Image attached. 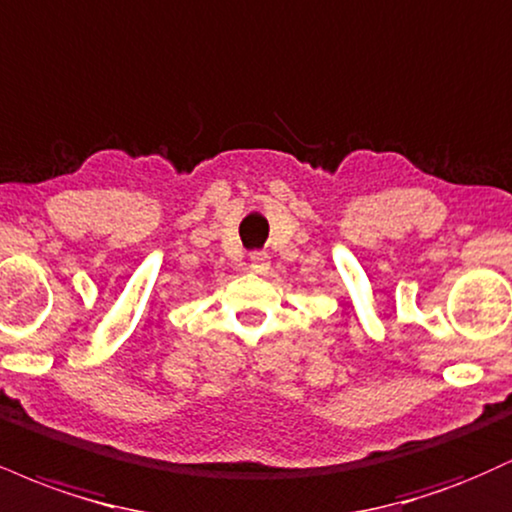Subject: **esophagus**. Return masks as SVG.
<instances>
[{"instance_id":"esophagus-1","label":"esophagus","mask_w":512,"mask_h":512,"mask_svg":"<svg viewBox=\"0 0 512 512\" xmlns=\"http://www.w3.org/2000/svg\"><path fill=\"white\" fill-rule=\"evenodd\" d=\"M269 267H272V260H269L267 252H252L250 255V269L255 274H267Z\"/></svg>"}]
</instances>
